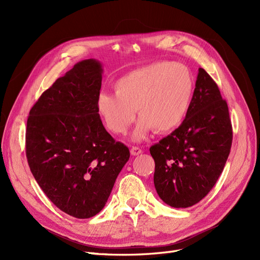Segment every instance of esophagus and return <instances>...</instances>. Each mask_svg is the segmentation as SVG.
Instances as JSON below:
<instances>
[{
    "label": "esophagus",
    "mask_w": 260,
    "mask_h": 260,
    "mask_svg": "<svg viewBox=\"0 0 260 260\" xmlns=\"http://www.w3.org/2000/svg\"><path fill=\"white\" fill-rule=\"evenodd\" d=\"M130 152H131V155L137 156V155H140L141 153H142V149H141L140 147H137V146H132Z\"/></svg>",
    "instance_id": "obj_1"
}]
</instances>
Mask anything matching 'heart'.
I'll return each mask as SVG.
<instances>
[{
  "instance_id": "heart-1",
  "label": "heart",
  "mask_w": 260,
  "mask_h": 260,
  "mask_svg": "<svg viewBox=\"0 0 260 260\" xmlns=\"http://www.w3.org/2000/svg\"><path fill=\"white\" fill-rule=\"evenodd\" d=\"M113 93L102 92L96 111L108 131L122 136L136 117L132 133L136 142L143 141L153 129L172 131L182 123L190 108L195 81L190 68L180 62L156 61L132 70L115 81Z\"/></svg>"
}]
</instances>
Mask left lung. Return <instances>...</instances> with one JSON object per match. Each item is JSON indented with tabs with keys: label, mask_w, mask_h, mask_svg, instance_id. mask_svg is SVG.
Returning a JSON list of instances; mask_svg holds the SVG:
<instances>
[{
	"label": "left lung",
	"mask_w": 260,
	"mask_h": 260,
	"mask_svg": "<svg viewBox=\"0 0 260 260\" xmlns=\"http://www.w3.org/2000/svg\"><path fill=\"white\" fill-rule=\"evenodd\" d=\"M231 145L232 125L226 102L217 83L200 68L185 119L149 148L155 161L157 194L175 208L198 204L221 175Z\"/></svg>",
	"instance_id": "left-lung-1"
}]
</instances>
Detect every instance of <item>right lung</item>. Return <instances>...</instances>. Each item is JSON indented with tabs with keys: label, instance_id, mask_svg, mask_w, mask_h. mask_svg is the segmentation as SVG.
<instances>
[{
	"label": "right lung",
	"instance_id": "1",
	"mask_svg": "<svg viewBox=\"0 0 260 260\" xmlns=\"http://www.w3.org/2000/svg\"><path fill=\"white\" fill-rule=\"evenodd\" d=\"M102 74L96 59L77 62L42 93L27 120L26 155L36 181L55 206L79 219L104 208L130 157L98 114Z\"/></svg>",
	"mask_w": 260,
	"mask_h": 260
}]
</instances>
